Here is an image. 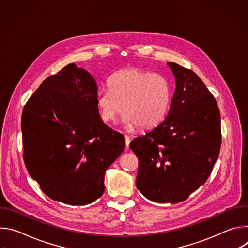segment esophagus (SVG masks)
I'll list each match as a JSON object with an SVG mask.
<instances>
[{"label":"esophagus","mask_w":248,"mask_h":248,"mask_svg":"<svg viewBox=\"0 0 248 248\" xmlns=\"http://www.w3.org/2000/svg\"><path fill=\"white\" fill-rule=\"evenodd\" d=\"M124 138H125V147L127 149L129 147V144H130V137L128 135H125Z\"/></svg>","instance_id":"1"}]
</instances>
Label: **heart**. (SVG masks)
<instances>
[{
	"instance_id": "b5f03b06",
	"label": "heart",
	"mask_w": 248,
	"mask_h": 248,
	"mask_svg": "<svg viewBox=\"0 0 248 248\" xmlns=\"http://www.w3.org/2000/svg\"><path fill=\"white\" fill-rule=\"evenodd\" d=\"M170 98V86L165 77L129 68L111 78L110 89L98 92L97 105L106 123L116 122L124 111V123L127 127L138 125L142 129H150L166 118Z\"/></svg>"
}]
</instances>
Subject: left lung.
<instances>
[{
  "label": "left lung",
  "mask_w": 248,
  "mask_h": 248,
  "mask_svg": "<svg viewBox=\"0 0 248 248\" xmlns=\"http://www.w3.org/2000/svg\"><path fill=\"white\" fill-rule=\"evenodd\" d=\"M175 90L166 119L129 145L138 158L136 187L157 203L186 200L205 184L221 147L217 102L192 70L168 62Z\"/></svg>",
  "instance_id": "1"
}]
</instances>
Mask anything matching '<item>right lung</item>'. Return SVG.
Wrapping results in <instances>:
<instances>
[{
	"label": "right lung",
	"mask_w": 248,
	"mask_h": 248,
	"mask_svg": "<svg viewBox=\"0 0 248 248\" xmlns=\"http://www.w3.org/2000/svg\"><path fill=\"white\" fill-rule=\"evenodd\" d=\"M97 95L94 78L69 63L46 78L24 106V163L55 201L82 206L100 198L106 170L124 149V135L103 123Z\"/></svg>",
	"instance_id": "add662e5"
}]
</instances>
